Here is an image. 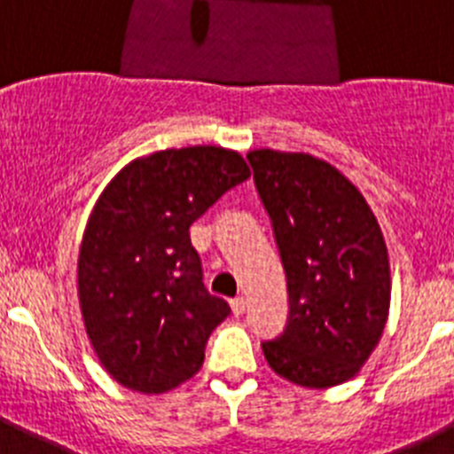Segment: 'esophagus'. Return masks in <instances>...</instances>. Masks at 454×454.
Returning <instances> with one entry per match:
<instances>
[{
    "label": "esophagus",
    "mask_w": 454,
    "mask_h": 454,
    "mask_svg": "<svg viewBox=\"0 0 454 454\" xmlns=\"http://www.w3.org/2000/svg\"><path fill=\"white\" fill-rule=\"evenodd\" d=\"M230 304H231V311H234V316L246 314V298H240V295H239V298L231 300Z\"/></svg>",
    "instance_id": "obj_1"
}]
</instances>
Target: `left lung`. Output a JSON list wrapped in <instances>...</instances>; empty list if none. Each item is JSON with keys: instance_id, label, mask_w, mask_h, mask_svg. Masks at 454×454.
<instances>
[{"instance_id": "obj_1", "label": "left lung", "mask_w": 454, "mask_h": 454, "mask_svg": "<svg viewBox=\"0 0 454 454\" xmlns=\"http://www.w3.org/2000/svg\"><path fill=\"white\" fill-rule=\"evenodd\" d=\"M247 161L288 288L286 327L262 343L268 366L307 388L348 382L387 325L382 230L362 192L327 161L275 150L250 152Z\"/></svg>"}]
</instances>
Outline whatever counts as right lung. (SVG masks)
<instances>
[{"label":"right lung","mask_w":454,"mask_h":454,"mask_svg":"<svg viewBox=\"0 0 454 454\" xmlns=\"http://www.w3.org/2000/svg\"><path fill=\"white\" fill-rule=\"evenodd\" d=\"M250 177L239 152L214 145L136 159L111 179L79 252V304L108 375L140 393H166L204 362L230 304L202 282L191 224Z\"/></svg>","instance_id":"right-lung-1"}]
</instances>
